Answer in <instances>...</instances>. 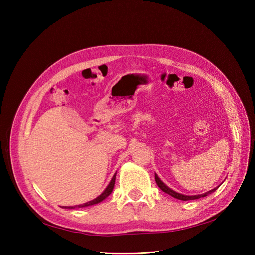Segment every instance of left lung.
I'll use <instances>...</instances> for the list:
<instances>
[{"instance_id":"1","label":"left lung","mask_w":255,"mask_h":255,"mask_svg":"<svg viewBox=\"0 0 255 255\" xmlns=\"http://www.w3.org/2000/svg\"><path fill=\"white\" fill-rule=\"evenodd\" d=\"M155 182H156V184H158V186H159L164 193L171 195L172 197L177 198V199H181V200H193V199L202 198V197L207 196V195H209V194H211V193H214V192L216 191V189H217V188H213V189H211V191H209V192H207V193H204V194H200V195H192V196H188V195H183V194H180V193H176L175 191H173V189H171L170 187H167V186L165 185V184L160 180L159 176L156 175V174H155Z\"/></svg>"}]
</instances>
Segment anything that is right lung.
Segmentation results:
<instances>
[{"mask_svg": "<svg viewBox=\"0 0 255 255\" xmlns=\"http://www.w3.org/2000/svg\"><path fill=\"white\" fill-rule=\"evenodd\" d=\"M115 178H116V173L115 174H114V176H113V178L111 180V182H110V184H108L107 185V187L104 189V192H103L100 196H97L96 198H94L93 200H90V202H88V203H84V204H82V205H78V206H70V207H64V208H69V209H73V208H82V207H88V206H92V205H95V204H99V203H101V202H103V200H104L108 195H110L112 192H113V188H114V185H115Z\"/></svg>", "mask_w": 255, "mask_h": 255, "instance_id": "obj_1", "label": "right lung"}]
</instances>
